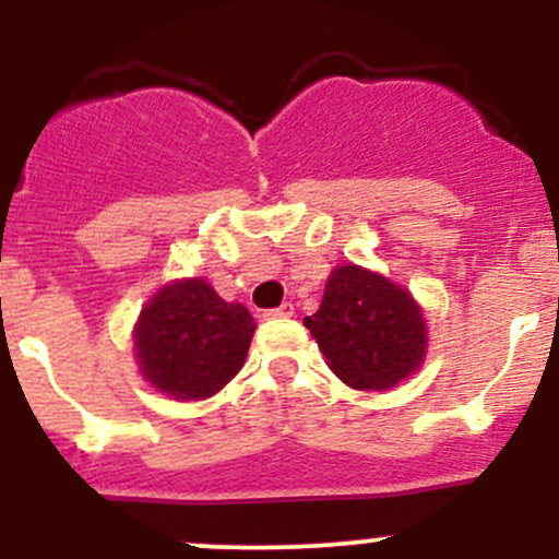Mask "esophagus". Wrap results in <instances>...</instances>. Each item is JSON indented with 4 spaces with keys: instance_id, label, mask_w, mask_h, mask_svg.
<instances>
[{
    "instance_id": "1",
    "label": "esophagus",
    "mask_w": 559,
    "mask_h": 559,
    "mask_svg": "<svg viewBox=\"0 0 559 559\" xmlns=\"http://www.w3.org/2000/svg\"><path fill=\"white\" fill-rule=\"evenodd\" d=\"M292 313H295V306H292V302H284V306L270 308V311H264L262 319H289Z\"/></svg>"
}]
</instances>
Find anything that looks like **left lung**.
Returning <instances> with one entry per match:
<instances>
[{"label":"left lung","instance_id":"left-lung-1","mask_svg":"<svg viewBox=\"0 0 559 559\" xmlns=\"http://www.w3.org/2000/svg\"><path fill=\"white\" fill-rule=\"evenodd\" d=\"M306 326L343 384L389 389L421 365L427 330L405 289L359 264H343L326 281L319 311Z\"/></svg>","mask_w":559,"mask_h":559}]
</instances>
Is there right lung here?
Segmentation results:
<instances>
[{
    "label": "right lung",
    "mask_w": 559,
    "mask_h": 559,
    "mask_svg": "<svg viewBox=\"0 0 559 559\" xmlns=\"http://www.w3.org/2000/svg\"><path fill=\"white\" fill-rule=\"evenodd\" d=\"M253 330L248 308L224 302L202 278L175 281L140 313V370L173 400L211 397L243 368Z\"/></svg>",
    "instance_id": "add662e5"
}]
</instances>
